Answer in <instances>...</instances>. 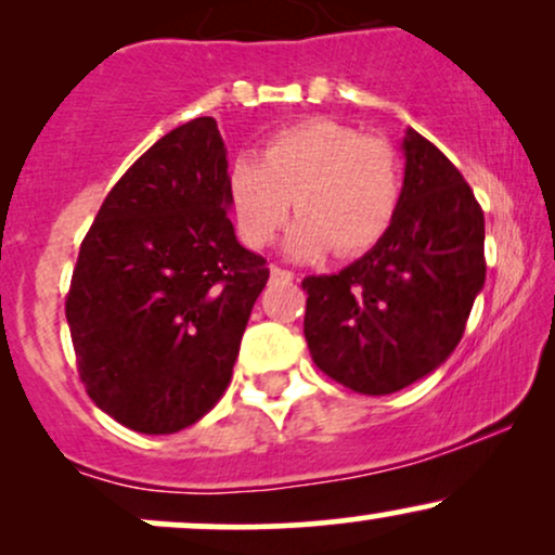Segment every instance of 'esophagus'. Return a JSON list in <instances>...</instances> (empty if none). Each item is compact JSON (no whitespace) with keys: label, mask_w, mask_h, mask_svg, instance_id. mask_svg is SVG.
Listing matches in <instances>:
<instances>
[{"label":"esophagus","mask_w":555,"mask_h":555,"mask_svg":"<svg viewBox=\"0 0 555 555\" xmlns=\"http://www.w3.org/2000/svg\"><path fill=\"white\" fill-rule=\"evenodd\" d=\"M271 279L273 282H292V279H295V273L286 271V269H279V266H271Z\"/></svg>","instance_id":"34e87169"}]
</instances>
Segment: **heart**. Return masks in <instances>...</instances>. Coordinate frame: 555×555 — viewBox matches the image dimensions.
<instances>
[{
  "label": "heart",
  "instance_id": "heart-1",
  "mask_svg": "<svg viewBox=\"0 0 555 555\" xmlns=\"http://www.w3.org/2000/svg\"><path fill=\"white\" fill-rule=\"evenodd\" d=\"M227 193L240 234L263 247L289 219L286 253L318 258L360 256L384 240L401 201V164L384 138L360 135L336 119H305L273 132L260 162L242 156L229 167Z\"/></svg>",
  "mask_w": 555,
  "mask_h": 555
}]
</instances>
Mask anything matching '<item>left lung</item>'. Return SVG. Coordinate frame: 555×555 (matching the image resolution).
Instances as JSON below:
<instances>
[{
  "mask_svg": "<svg viewBox=\"0 0 555 555\" xmlns=\"http://www.w3.org/2000/svg\"><path fill=\"white\" fill-rule=\"evenodd\" d=\"M393 224L331 276H308L305 339L328 378L384 397L443 365L486 284V219L460 169L406 130Z\"/></svg>",
  "mask_w": 555,
  "mask_h": 555,
  "instance_id": "8db88e82",
  "label": "left lung"
}]
</instances>
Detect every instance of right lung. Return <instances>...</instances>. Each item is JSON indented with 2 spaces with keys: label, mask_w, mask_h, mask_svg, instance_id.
I'll use <instances>...</instances> for the list:
<instances>
[{
  "label": "right lung",
  "mask_w": 555,
  "mask_h": 555,
  "mask_svg": "<svg viewBox=\"0 0 555 555\" xmlns=\"http://www.w3.org/2000/svg\"><path fill=\"white\" fill-rule=\"evenodd\" d=\"M214 117L156 140L101 203L65 302L88 397L125 428L167 436L232 380L269 269L229 221Z\"/></svg>",
  "instance_id": "1"
}]
</instances>
